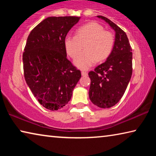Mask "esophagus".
<instances>
[{
	"label": "esophagus",
	"mask_w": 156,
	"mask_h": 156,
	"mask_svg": "<svg viewBox=\"0 0 156 156\" xmlns=\"http://www.w3.org/2000/svg\"><path fill=\"white\" fill-rule=\"evenodd\" d=\"M81 73H82V76H87V74H88V73L87 72H84V71H82Z\"/></svg>",
	"instance_id": "esophagus-1"
}]
</instances>
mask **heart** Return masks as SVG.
<instances>
[{
    "instance_id": "1",
    "label": "heart",
    "mask_w": 156,
    "mask_h": 156,
    "mask_svg": "<svg viewBox=\"0 0 156 156\" xmlns=\"http://www.w3.org/2000/svg\"><path fill=\"white\" fill-rule=\"evenodd\" d=\"M115 38L109 31L98 23L91 22L82 26L76 31V35H67L65 38L66 51L74 58L82 51H84L74 60L78 67L87 69L91 67L96 60L102 61L109 56L114 46Z\"/></svg>"
}]
</instances>
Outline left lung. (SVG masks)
Segmentation results:
<instances>
[{
	"label": "left lung",
	"instance_id": "8db88e82",
	"mask_svg": "<svg viewBox=\"0 0 156 156\" xmlns=\"http://www.w3.org/2000/svg\"><path fill=\"white\" fill-rule=\"evenodd\" d=\"M115 31L114 46L106 61L89 72V96L93 104L110 108L122 98L132 75V49L126 33L112 20L97 16Z\"/></svg>",
	"mask_w": 156,
	"mask_h": 156
}]
</instances>
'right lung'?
<instances>
[{
	"instance_id": "obj_1",
	"label": "right lung",
	"mask_w": 156,
	"mask_h": 156,
	"mask_svg": "<svg viewBox=\"0 0 156 156\" xmlns=\"http://www.w3.org/2000/svg\"><path fill=\"white\" fill-rule=\"evenodd\" d=\"M80 17H48L29 35L23 54L26 83L42 106L55 111L72 96L81 72L67 58L65 38Z\"/></svg>"
}]
</instances>
